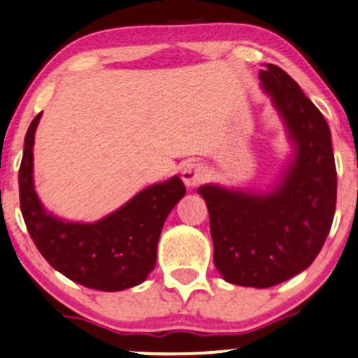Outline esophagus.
I'll list each match as a JSON object with an SVG mask.
<instances>
[{"instance_id":"34e87169","label":"esophagus","mask_w":358,"mask_h":358,"mask_svg":"<svg viewBox=\"0 0 358 358\" xmlns=\"http://www.w3.org/2000/svg\"><path fill=\"white\" fill-rule=\"evenodd\" d=\"M206 179V167L201 162H187L182 169V180L187 187L199 186Z\"/></svg>"}]
</instances>
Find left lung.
Masks as SVG:
<instances>
[{
  "label": "left lung",
  "mask_w": 358,
  "mask_h": 358,
  "mask_svg": "<svg viewBox=\"0 0 358 358\" xmlns=\"http://www.w3.org/2000/svg\"><path fill=\"white\" fill-rule=\"evenodd\" d=\"M260 87L284 122L292 145L287 166L267 191L204 184L214 242V264L222 279L267 289L314 262L327 239L337 201L332 134L301 86L275 64H264Z\"/></svg>",
  "instance_id": "obj_1"
}]
</instances>
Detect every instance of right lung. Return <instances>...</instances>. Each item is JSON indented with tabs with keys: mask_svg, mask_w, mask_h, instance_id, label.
Returning a JSON list of instances; mask_svg holds the SVG:
<instances>
[{
	"mask_svg": "<svg viewBox=\"0 0 358 358\" xmlns=\"http://www.w3.org/2000/svg\"><path fill=\"white\" fill-rule=\"evenodd\" d=\"M41 114L26 132L20 167V204L31 239L51 267L90 289L117 292L143 284L156 266L162 226L186 186L179 176H172L96 222L57 217L34 189L33 145Z\"/></svg>",
	"mask_w": 358,
	"mask_h": 358,
	"instance_id": "right-lung-1",
	"label": "right lung"
}]
</instances>
